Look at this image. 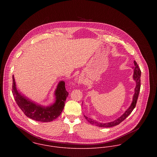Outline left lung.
Returning a JSON list of instances; mask_svg holds the SVG:
<instances>
[{"mask_svg":"<svg viewBox=\"0 0 157 157\" xmlns=\"http://www.w3.org/2000/svg\"><path fill=\"white\" fill-rule=\"evenodd\" d=\"M134 67H133L134 69V75H133V78L134 79L135 81L136 82V86L135 88V94L133 97V100H132V104L131 105V106H129V108L125 111V112L118 118H117V120H115L113 121H111L109 123H99L98 121H94L92 119H91L90 118H88V117L85 115V118L88 121V122L92 124L95 125L97 126L98 127H101V128H110V127H113L115 126H117L118 124H119L120 123H121L124 120H125L130 114L132 112V111L134 110L135 106H136V103L137 101V99L138 97V95L140 93V86H141V80H140V77H141V70L140 69V68L138 67L136 62L134 61Z\"/></svg>","mask_w":157,"mask_h":157,"instance_id":"obj_1","label":"left lung"}]
</instances>
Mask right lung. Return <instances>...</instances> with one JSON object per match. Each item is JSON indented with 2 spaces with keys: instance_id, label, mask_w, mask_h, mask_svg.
Returning a JSON list of instances; mask_svg holds the SVG:
<instances>
[{
  "instance_id": "obj_1",
  "label": "right lung",
  "mask_w": 157,
  "mask_h": 157,
  "mask_svg": "<svg viewBox=\"0 0 157 157\" xmlns=\"http://www.w3.org/2000/svg\"><path fill=\"white\" fill-rule=\"evenodd\" d=\"M12 90L15 101L25 115L33 120L41 122H50L56 119L62 112L68 95L65 88V83L60 81L55 91L56 99L55 103L48 107L40 106L31 101L19 92L14 75H13Z\"/></svg>"
}]
</instances>
